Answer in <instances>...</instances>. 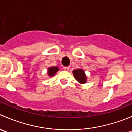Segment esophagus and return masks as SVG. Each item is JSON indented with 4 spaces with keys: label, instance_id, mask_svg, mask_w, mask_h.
<instances>
[{
    "label": "esophagus",
    "instance_id": "34e87169",
    "mask_svg": "<svg viewBox=\"0 0 132 132\" xmlns=\"http://www.w3.org/2000/svg\"><path fill=\"white\" fill-rule=\"evenodd\" d=\"M63 70H65V71H68L70 70V67L69 66H64Z\"/></svg>",
    "mask_w": 132,
    "mask_h": 132
}]
</instances>
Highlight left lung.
I'll return each mask as SVG.
<instances>
[{
  "instance_id": "obj_1",
  "label": "left lung",
  "mask_w": 132,
  "mask_h": 132,
  "mask_svg": "<svg viewBox=\"0 0 132 132\" xmlns=\"http://www.w3.org/2000/svg\"><path fill=\"white\" fill-rule=\"evenodd\" d=\"M73 73L74 75V77L75 79L78 81V82L81 84H84L86 82V77L85 75V73L84 70L81 69H78V70H73Z\"/></svg>"
}]
</instances>
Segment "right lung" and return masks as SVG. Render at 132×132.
<instances>
[{"mask_svg": "<svg viewBox=\"0 0 132 132\" xmlns=\"http://www.w3.org/2000/svg\"><path fill=\"white\" fill-rule=\"evenodd\" d=\"M59 70L58 67H51L48 68V75L50 77L54 76V75L56 73V72Z\"/></svg>", "mask_w": 132, "mask_h": 132, "instance_id": "right-lung-1", "label": "right lung"}]
</instances>
